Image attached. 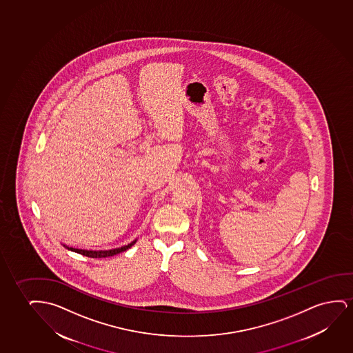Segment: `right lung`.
<instances>
[{"instance_id": "add662e5", "label": "right lung", "mask_w": 353, "mask_h": 353, "mask_svg": "<svg viewBox=\"0 0 353 353\" xmlns=\"http://www.w3.org/2000/svg\"><path fill=\"white\" fill-rule=\"evenodd\" d=\"M136 241L137 240H134V241L128 243L125 246L113 248V250H105V251H90V250L88 251V250H81V248H73V247L66 246V245H63V246L65 248H68V251L76 252V253H79L82 256H90V258H106V256H114V254H118L121 252L129 250L132 245H135Z\"/></svg>"}]
</instances>
